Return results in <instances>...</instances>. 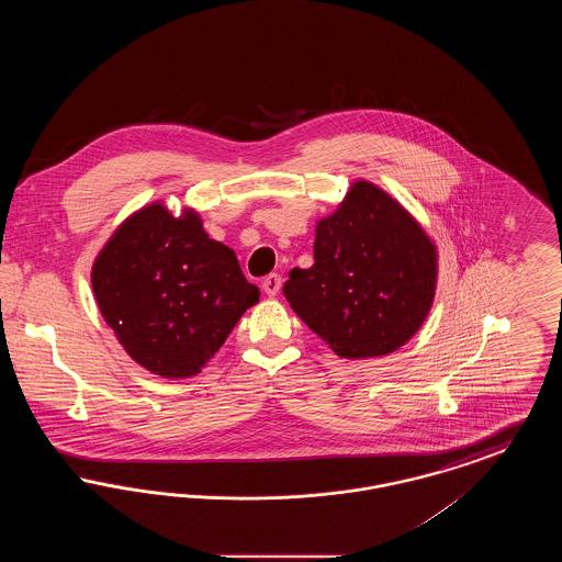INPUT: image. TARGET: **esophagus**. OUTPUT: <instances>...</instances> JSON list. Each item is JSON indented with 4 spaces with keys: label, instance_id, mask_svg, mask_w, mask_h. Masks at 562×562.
<instances>
[{
    "label": "esophagus",
    "instance_id": "esophagus-1",
    "mask_svg": "<svg viewBox=\"0 0 562 562\" xmlns=\"http://www.w3.org/2000/svg\"><path fill=\"white\" fill-rule=\"evenodd\" d=\"M261 286H263V291H266L268 296H276V294L280 293V289H282V276L280 273H269V276L263 278Z\"/></svg>",
    "mask_w": 562,
    "mask_h": 562
}]
</instances>
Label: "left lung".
Masks as SVG:
<instances>
[{
  "label": "left lung",
  "mask_w": 562,
  "mask_h": 562,
  "mask_svg": "<svg viewBox=\"0 0 562 562\" xmlns=\"http://www.w3.org/2000/svg\"><path fill=\"white\" fill-rule=\"evenodd\" d=\"M438 255L428 234L390 193L356 181L316 225L314 266L294 268L284 296L341 358L402 348L428 318Z\"/></svg>",
  "instance_id": "obj_1"
}]
</instances>
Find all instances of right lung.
Returning <instances> with one entry per match:
<instances>
[{"label":"right lung","instance_id":"1","mask_svg":"<svg viewBox=\"0 0 562 562\" xmlns=\"http://www.w3.org/2000/svg\"><path fill=\"white\" fill-rule=\"evenodd\" d=\"M99 310L126 353L154 374L202 371L259 301L236 252L211 240L200 214L160 202L131 214L92 266Z\"/></svg>","mask_w":562,"mask_h":562}]
</instances>
